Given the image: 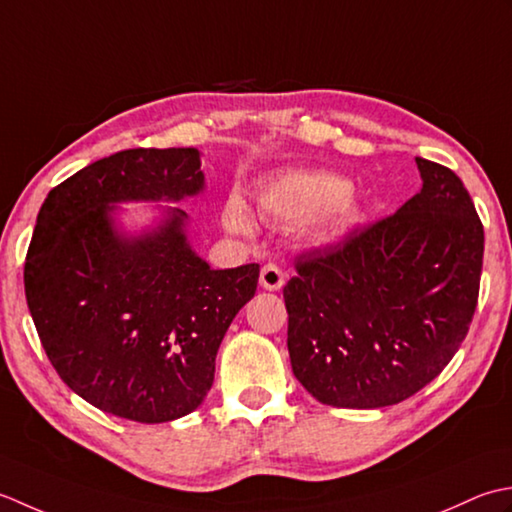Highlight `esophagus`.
Instances as JSON below:
<instances>
[{
  "mask_svg": "<svg viewBox=\"0 0 512 512\" xmlns=\"http://www.w3.org/2000/svg\"><path fill=\"white\" fill-rule=\"evenodd\" d=\"M260 285L269 291H276L285 285V274L276 263H267L260 269Z\"/></svg>",
  "mask_w": 512,
  "mask_h": 512,
  "instance_id": "esophagus-1",
  "label": "esophagus"
}]
</instances>
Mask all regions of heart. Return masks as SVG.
Instances as JSON below:
<instances>
[{
	"mask_svg": "<svg viewBox=\"0 0 512 512\" xmlns=\"http://www.w3.org/2000/svg\"><path fill=\"white\" fill-rule=\"evenodd\" d=\"M351 183L333 172H291L269 183L258 194L256 205L260 216L274 225H298L322 216L320 221L329 229L353 221L356 207L349 201ZM229 232L252 236L254 223L247 207L238 198H229L223 212Z\"/></svg>",
	"mask_w": 512,
	"mask_h": 512,
	"instance_id": "b5f03b06",
	"label": "heart"
}]
</instances>
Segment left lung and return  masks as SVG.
Instances as JSON below:
<instances>
[{
    "label": "left lung",
    "mask_w": 512,
    "mask_h": 512,
    "mask_svg": "<svg viewBox=\"0 0 512 512\" xmlns=\"http://www.w3.org/2000/svg\"><path fill=\"white\" fill-rule=\"evenodd\" d=\"M415 163L420 192L395 214L298 254L283 289L291 369L322 404L380 409L411 398L471 327L484 225L460 176Z\"/></svg>",
    "instance_id": "8db88e82"
}]
</instances>
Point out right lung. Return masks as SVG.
I'll list each match as a JSON object with an SVG mask.
<instances>
[{
  "label": "right lung",
  "instance_id": "add662e5",
  "mask_svg": "<svg viewBox=\"0 0 512 512\" xmlns=\"http://www.w3.org/2000/svg\"><path fill=\"white\" fill-rule=\"evenodd\" d=\"M201 187L196 148H137L90 163L41 205L24 265L30 316L59 378L101 411L145 424L192 413L256 294L260 265L210 269L181 210L141 238L114 232L110 203L181 201Z\"/></svg>",
  "mask_w": 512,
  "mask_h": 512
}]
</instances>
